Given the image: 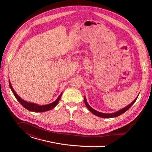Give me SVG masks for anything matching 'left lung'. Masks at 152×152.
Masks as SVG:
<instances>
[{
	"instance_id": "obj_1",
	"label": "left lung",
	"mask_w": 152,
	"mask_h": 152,
	"mask_svg": "<svg viewBox=\"0 0 152 152\" xmlns=\"http://www.w3.org/2000/svg\"><path fill=\"white\" fill-rule=\"evenodd\" d=\"M138 96H139V94L137 95V96L135 98V99L133 101V102L131 103H130L129 104L127 105V107H124V108H122V109H121L120 110H118V111H117L116 112L112 113H102V112H99L96 111V110H95L94 109H93L91 107H90L89 104L87 103L86 96H84V103H85V104H86V106L87 107V108L89 109V111L93 113L94 115H95L98 116L99 117H102V118H113V117H118L119 115H122L124 113H125L127 111V110H128L129 109L132 107V105L135 103V102L136 101L137 97H138Z\"/></svg>"
}]
</instances>
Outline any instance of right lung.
Masks as SVG:
<instances>
[{
    "instance_id": "add662e5",
    "label": "right lung",
    "mask_w": 152,
    "mask_h": 152,
    "mask_svg": "<svg viewBox=\"0 0 152 152\" xmlns=\"http://www.w3.org/2000/svg\"><path fill=\"white\" fill-rule=\"evenodd\" d=\"M9 84H10V88H11V89L12 92L13 94L15 95V98L17 99L18 102L20 103V104L24 108H25L26 109H27L28 110H29V111H31V112H44L49 111V110L54 108L57 105V104L58 103L59 99H60V98L61 97L62 93H61V94L59 96V97L56 100H55L54 102H53L51 103L48 104H44V105H39L38 104H36V103H30V102H26L25 100L21 99L20 97V96L16 94L15 91L13 89L10 80H9Z\"/></svg>"
}]
</instances>
